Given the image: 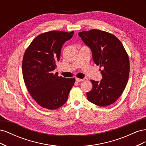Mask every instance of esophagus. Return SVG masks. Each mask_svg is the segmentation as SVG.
<instances>
[{
	"label": "esophagus",
	"instance_id": "esophagus-1",
	"mask_svg": "<svg viewBox=\"0 0 146 146\" xmlns=\"http://www.w3.org/2000/svg\"><path fill=\"white\" fill-rule=\"evenodd\" d=\"M76 81L77 82H82V81H83L84 80V79L83 78H76Z\"/></svg>",
	"mask_w": 146,
	"mask_h": 146
}]
</instances>
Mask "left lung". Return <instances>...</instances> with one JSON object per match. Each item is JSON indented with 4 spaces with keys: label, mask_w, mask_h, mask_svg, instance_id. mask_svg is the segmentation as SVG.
Instances as JSON below:
<instances>
[{
    "label": "left lung",
    "mask_w": 146,
    "mask_h": 146,
    "mask_svg": "<svg viewBox=\"0 0 146 146\" xmlns=\"http://www.w3.org/2000/svg\"><path fill=\"white\" fill-rule=\"evenodd\" d=\"M78 35L92 52L97 66L103 68L100 82L91 80L92 90L86 93L90 102L99 107L113 104L121 96L129 80L130 62L122 44L114 35L92 29Z\"/></svg>",
    "instance_id": "obj_1"
}]
</instances>
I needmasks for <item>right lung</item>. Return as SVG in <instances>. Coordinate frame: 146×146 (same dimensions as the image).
I'll use <instances>...</instances> for the list:
<instances>
[{"mask_svg":"<svg viewBox=\"0 0 146 146\" xmlns=\"http://www.w3.org/2000/svg\"><path fill=\"white\" fill-rule=\"evenodd\" d=\"M74 32L50 31L35 38L24 55L23 75L27 90L41 107L55 110L63 105L74 86L75 78L58 77L54 73L63 44Z\"/></svg>","mask_w":146,"mask_h":146,"instance_id":"right-lung-1","label":"right lung"}]
</instances>
